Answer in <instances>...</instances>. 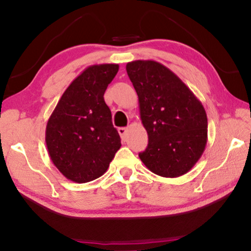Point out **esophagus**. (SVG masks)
<instances>
[{
	"mask_svg": "<svg viewBox=\"0 0 251 251\" xmlns=\"http://www.w3.org/2000/svg\"><path fill=\"white\" fill-rule=\"evenodd\" d=\"M119 134H120V137L122 138V140H126V132H128V129L125 128V126H122V128H119Z\"/></svg>",
	"mask_w": 251,
	"mask_h": 251,
	"instance_id": "esophagus-1",
	"label": "esophagus"
}]
</instances>
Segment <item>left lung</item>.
Instances as JSON below:
<instances>
[{
    "label": "left lung",
    "mask_w": 251,
    "mask_h": 251,
    "mask_svg": "<svg viewBox=\"0 0 251 251\" xmlns=\"http://www.w3.org/2000/svg\"><path fill=\"white\" fill-rule=\"evenodd\" d=\"M126 73L139 99L148 146L139 153L150 172L163 177L186 174L201 158L207 141L202 103L175 75L155 60H134Z\"/></svg>",
    "instance_id": "left-lung-1"
}]
</instances>
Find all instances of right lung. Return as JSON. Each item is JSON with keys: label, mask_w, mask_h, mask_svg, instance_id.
Returning a JSON list of instances; mask_svg holds the SVG:
<instances>
[{"label": "right lung", "mask_w": 251, "mask_h": 251, "mask_svg": "<svg viewBox=\"0 0 251 251\" xmlns=\"http://www.w3.org/2000/svg\"><path fill=\"white\" fill-rule=\"evenodd\" d=\"M118 64L92 65L71 83L50 115L46 144L53 165L66 178L87 183L109 168L121 139L104 93Z\"/></svg>", "instance_id": "right-lung-1"}]
</instances>
